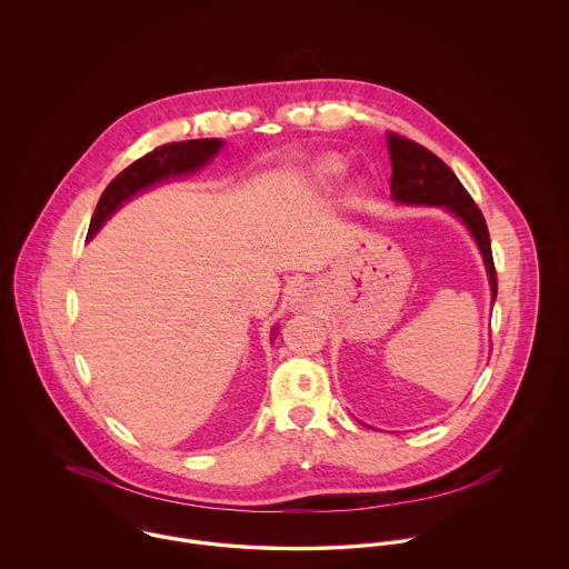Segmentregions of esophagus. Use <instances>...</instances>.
Listing matches in <instances>:
<instances>
[{
    "instance_id": "obj_1",
    "label": "esophagus",
    "mask_w": 569,
    "mask_h": 569,
    "mask_svg": "<svg viewBox=\"0 0 569 569\" xmlns=\"http://www.w3.org/2000/svg\"><path fill=\"white\" fill-rule=\"evenodd\" d=\"M313 302H316L313 291H311L307 284H300V287L293 291V298H291L293 309H309V307H313Z\"/></svg>"
}]
</instances>
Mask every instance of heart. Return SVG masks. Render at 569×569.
Returning a JSON list of instances; mask_svg holds the SVG:
<instances>
[{"mask_svg": "<svg viewBox=\"0 0 569 569\" xmlns=\"http://www.w3.org/2000/svg\"><path fill=\"white\" fill-rule=\"evenodd\" d=\"M339 172H341V166H339V163H322V168H320V179H325V181H328V179H335Z\"/></svg>", "mask_w": 569, "mask_h": 569, "instance_id": "b5f03b06", "label": "heart"}]
</instances>
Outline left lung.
Here are the masks:
<instances>
[{"mask_svg":"<svg viewBox=\"0 0 569 569\" xmlns=\"http://www.w3.org/2000/svg\"><path fill=\"white\" fill-rule=\"evenodd\" d=\"M388 151L392 160V194L399 203L413 206H445L471 230L473 239L487 262L492 300L497 298V271L492 262V249L488 226L482 210L476 206L473 197L460 183L456 172L433 156L422 144L388 131Z\"/></svg>","mask_w":569,"mask_h":569,"instance_id":"left-lung-1","label":"left lung"}]
</instances>
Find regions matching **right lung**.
<instances>
[{"instance_id": "add662e5", "label": "right lung", "mask_w": 569, "mask_h": 569, "mask_svg": "<svg viewBox=\"0 0 569 569\" xmlns=\"http://www.w3.org/2000/svg\"><path fill=\"white\" fill-rule=\"evenodd\" d=\"M221 147H223V142L217 138L168 142V144L153 149L151 153L142 156L131 166H127L116 179H111V183L100 194V201L93 210L87 237L91 239L100 230V226L122 206V201L131 199L138 190H144L168 177L192 172V170L201 168L203 163L210 162V158H214L219 153Z\"/></svg>"}]
</instances>
